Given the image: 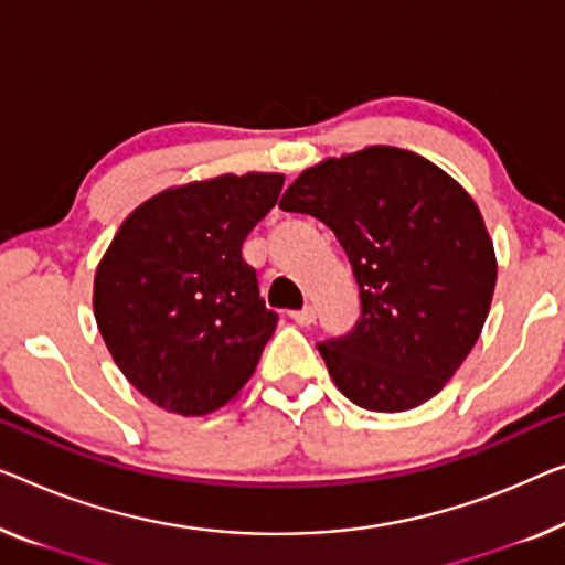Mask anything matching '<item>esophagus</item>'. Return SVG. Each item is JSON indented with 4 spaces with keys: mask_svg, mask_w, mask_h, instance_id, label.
I'll return each mask as SVG.
<instances>
[{
    "mask_svg": "<svg viewBox=\"0 0 565 565\" xmlns=\"http://www.w3.org/2000/svg\"><path fill=\"white\" fill-rule=\"evenodd\" d=\"M291 319L297 324H301V327H309V324H315L317 315H315V309H311V307H305V309H299V311H291Z\"/></svg>",
    "mask_w": 565,
    "mask_h": 565,
    "instance_id": "34e87169",
    "label": "esophagus"
}]
</instances>
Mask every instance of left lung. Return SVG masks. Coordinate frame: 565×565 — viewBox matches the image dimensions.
Wrapping results in <instances>:
<instances>
[{
  "label": "left lung",
  "mask_w": 565,
  "mask_h": 565,
  "mask_svg": "<svg viewBox=\"0 0 565 565\" xmlns=\"http://www.w3.org/2000/svg\"><path fill=\"white\" fill-rule=\"evenodd\" d=\"M279 207L332 228L360 286L352 332L317 344L337 388L381 414L434 398L475 348L498 284L469 192L414 151L367 147L309 167Z\"/></svg>",
  "instance_id": "8db88e82"
}]
</instances>
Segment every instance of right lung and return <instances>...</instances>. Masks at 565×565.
Wrapping results in <instances>:
<instances>
[{
	"mask_svg": "<svg viewBox=\"0 0 565 565\" xmlns=\"http://www.w3.org/2000/svg\"><path fill=\"white\" fill-rule=\"evenodd\" d=\"M281 184L284 174L248 172L159 192L100 258L98 332L126 381L159 408L213 414L254 375L279 315L258 297L241 248Z\"/></svg>",
	"mask_w": 565,
	"mask_h": 565,
	"instance_id": "obj_1",
	"label": "right lung"
}]
</instances>
